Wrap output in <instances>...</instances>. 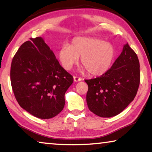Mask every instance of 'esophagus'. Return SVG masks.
<instances>
[{
  "label": "esophagus",
  "mask_w": 152,
  "mask_h": 152,
  "mask_svg": "<svg viewBox=\"0 0 152 152\" xmlns=\"http://www.w3.org/2000/svg\"><path fill=\"white\" fill-rule=\"evenodd\" d=\"M73 79H74V81L75 82H80V81H82V79L80 77H76V76H74L73 77Z\"/></svg>",
  "instance_id": "obj_1"
}]
</instances>
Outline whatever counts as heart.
I'll use <instances>...</instances> for the list:
<instances>
[{
	"label": "heart",
	"mask_w": 152,
	"mask_h": 152,
	"mask_svg": "<svg viewBox=\"0 0 152 152\" xmlns=\"http://www.w3.org/2000/svg\"><path fill=\"white\" fill-rule=\"evenodd\" d=\"M61 66L70 70L79 61L89 75L99 76L104 74L111 67L115 56L113 43L95 37H77L71 45L64 43L57 53Z\"/></svg>",
	"instance_id": "obj_1"
}]
</instances>
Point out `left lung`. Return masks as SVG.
<instances>
[{
	"instance_id": "obj_1",
	"label": "left lung",
	"mask_w": 152,
	"mask_h": 152,
	"mask_svg": "<svg viewBox=\"0 0 152 152\" xmlns=\"http://www.w3.org/2000/svg\"><path fill=\"white\" fill-rule=\"evenodd\" d=\"M140 77L138 56L126 43L109 70L98 77L85 80L89 110L102 118L118 115L136 97Z\"/></svg>"
}]
</instances>
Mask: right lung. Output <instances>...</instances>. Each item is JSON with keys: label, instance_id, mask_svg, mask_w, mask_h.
Wrapping results in <instances>:
<instances>
[{"label": "right lung", "instance_id": "right-lung-1", "mask_svg": "<svg viewBox=\"0 0 152 152\" xmlns=\"http://www.w3.org/2000/svg\"><path fill=\"white\" fill-rule=\"evenodd\" d=\"M10 80L23 109L35 117L49 119L65 105V93L73 82L41 37L20 45L12 59Z\"/></svg>", "mask_w": 152, "mask_h": 152}]
</instances>
